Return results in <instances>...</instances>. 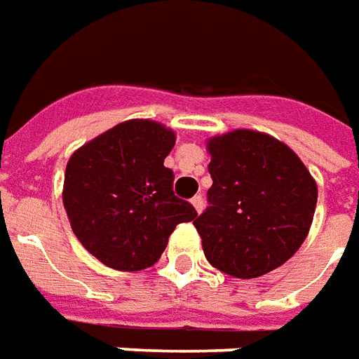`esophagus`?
Wrapping results in <instances>:
<instances>
[{
    "mask_svg": "<svg viewBox=\"0 0 359 359\" xmlns=\"http://www.w3.org/2000/svg\"><path fill=\"white\" fill-rule=\"evenodd\" d=\"M191 205L195 206V210L201 214V212H203V208H205V198H203V195H195V197L191 198Z\"/></svg>",
    "mask_w": 359,
    "mask_h": 359,
    "instance_id": "esophagus-1",
    "label": "esophagus"
}]
</instances>
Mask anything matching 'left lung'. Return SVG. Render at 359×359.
Masks as SVG:
<instances>
[{"label": "left lung", "mask_w": 359, "mask_h": 359, "mask_svg": "<svg viewBox=\"0 0 359 359\" xmlns=\"http://www.w3.org/2000/svg\"><path fill=\"white\" fill-rule=\"evenodd\" d=\"M208 206L193 224L206 260L250 279L279 268L304 243L318 185L302 161L266 133L237 130L208 141Z\"/></svg>", "instance_id": "8db88e82"}]
</instances>
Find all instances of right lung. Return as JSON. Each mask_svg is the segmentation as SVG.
<instances>
[{
  "mask_svg": "<svg viewBox=\"0 0 359 359\" xmlns=\"http://www.w3.org/2000/svg\"><path fill=\"white\" fill-rule=\"evenodd\" d=\"M176 135L151 120H128L70 156L62 203L72 231L104 266L140 271L153 266L177 224L197 218L176 197L164 158Z\"/></svg>",
  "mask_w": 359,
  "mask_h": 359,
  "instance_id": "right-lung-1",
  "label": "right lung"
}]
</instances>
